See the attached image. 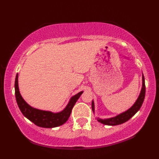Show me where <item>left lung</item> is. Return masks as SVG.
I'll use <instances>...</instances> for the list:
<instances>
[{"mask_svg": "<svg viewBox=\"0 0 159 159\" xmlns=\"http://www.w3.org/2000/svg\"><path fill=\"white\" fill-rule=\"evenodd\" d=\"M145 95V78H144V76L143 75L142 90H141L140 94V95H139L138 98L136 101L135 103H134V105L132 106L129 110H127V111L122 113V114L118 115V116L113 117V118L106 119H98V121L99 122L103 124V125H112V126L121 125V124H123V123L126 122V121L131 119L132 117L138 111L139 109H140L141 106H142V104L143 103V101H144ZM92 109H93V111H94V103H93V101L92 102Z\"/></svg>", "mask_w": 159, "mask_h": 159, "instance_id": "1", "label": "left lung"}]
</instances>
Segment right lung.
<instances>
[{
	"mask_svg": "<svg viewBox=\"0 0 159 159\" xmlns=\"http://www.w3.org/2000/svg\"><path fill=\"white\" fill-rule=\"evenodd\" d=\"M82 93L83 92L82 91L71 98L68 105L66 106L64 111L57 113V114H53L50 111L35 109L28 105L25 101V100L22 98L20 93H19L18 87V75H16V80H15V95H16V103L18 104L19 109L26 118L33 122L35 125L40 127H56L62 125L63 124L66 122L68 120L69 117L70 116L74 106L77 101V100L79 99L80 95L82 94Z\"/></svg>",
	"mask_w": 159,
	"mask_h": 159,
	"instance_id": "obj_1",
	"label": "right lung"
}]
</instances>
